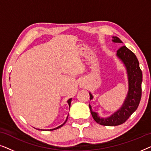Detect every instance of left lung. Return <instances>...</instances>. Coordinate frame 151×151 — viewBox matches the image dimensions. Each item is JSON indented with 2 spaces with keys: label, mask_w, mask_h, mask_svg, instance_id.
<instances>
[{
  "label": "left lung",
  "mask_w": 151,
  "mask_h": 151,
  "mask_svg": "<svg viewBox=\"0 0 151 151\" xmlns=\"http://www.w3.org/2000/svg\"><path fill=\"white\" fill-rule=\"evenodd\" d=\"M114 42H122L116 36L113 37ZM117 55L123 62L127 68L129 77V92L122 106L117 112L107 118H100L98 113L93 112L91 106L89 109L93 118L99 124L103 126H117L124 123L136 111L142 98V72L136 55L126 46H122L117 51ZM90 100L93 98L89 93Z\"/></svg>",
  "instance_id": "obj_1"
}]
</instances>
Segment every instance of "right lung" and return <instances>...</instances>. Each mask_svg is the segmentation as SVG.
<instances>
[{
  "label": "right lung",
  "instance_id": "obj_1",
  "mask_svg": "<svg viewBox=\"0 0 151 151\" xmlns=\"http://www.w3.org/2000/svg\"><path fill=\"white\" fill-rule=\"evenodd\" d=\"M71 99H69V100L67 101V102H68V104H69V107H70V106H71ZM67 118H68V116H67V119H66V120H65V122H64V123L63 124H62V125H60V126H59V127H58L55 128V129H50V130H49V131H53V130H55V129H59V128H60L61 127H63V126L64 124H65L66 123V122H67ZM38 130H40V129H38ZM41 130H42V129H41ZM42 131H43V130H42ZM48 131H49V130H48Z\"/></svg>",
  "mask_w": 151,
  "mask_h": 151
}]
</instances>
